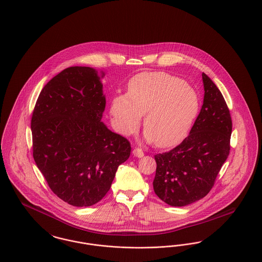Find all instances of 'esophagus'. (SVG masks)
Instances as JSON below:
<instances>
[{"label": "esophagus", "instance_id": "1", "mask_svg": "<svg viewBox=\"0 0 262 262\" xmlns=\"http://www.w3.org/2000/svg\"><path fill=\"white\" fill-rule=\"evenodd\" d=\"M133 154L135 156H137V157H142L143 155H144V152H143V150L141 149V148H139V147H137V148H135L134 149V151H133Z\"/></svg>", "mask_w": 262, "mask_h": 262}]
</instances>
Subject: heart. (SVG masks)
Listing matches in <instances>:
<instances>
[{
	"instance_id": "heart-1",
	"label": "heart",
	"mask_w": 262,
	"mask_h": 262,
	"mask_svg": "<svg viewBox=\"0 0 262 262\" xmlns=\"http://www.w3.org/2000/svg\"><path fill=\"white\" fill-rule=\"evenodd\" d=\"M200 105L198 92L182 79L165 72H144L128 82L126 95L113 98L110 112L123 136L135 134L145 115L146 139L158 147H169L184 139Z\"/></svg>"
}]
</instances>
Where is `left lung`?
<instances>
[{
    "mask_svg": "<svg viewBox=\"0 0 262 262\" xmlns=\"http://www.w3.org/2000/svg\"><path fill=\"white\" fill-rule=\"evenodd\" d=\"M204 103L188 137L167 152L155 154V194L173 207L204 198L231 150L230 110L215 83L205 73Z\"/></svg>",
    "mask_w": 262,
    "mask_h": 262,
    "instance_id": "8db88e82",
    "label": "left lung"
}]
</instances>
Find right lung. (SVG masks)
I'll return each instance as SVG.
<instances>
[{"instance_id": "right-lung-1", "label": "right lung", "mask_w": 262, "mask_h": 262, "mask_svg": "<svg viewBox=\"0 0 262 262\" xmlns=\"http://www.w3.org/2000/svg\"><path fill=\"white\" fill-rule=\"evenodd\" d=\"M102 88L95 69L66 68L43 87L32 112L34 161L51 191L75 207L102 200L130 155L129 141L101 122Z\"/></svg>"}]
</instances>
